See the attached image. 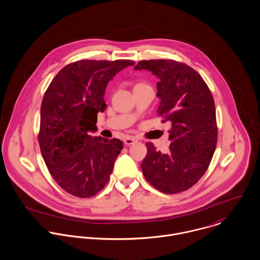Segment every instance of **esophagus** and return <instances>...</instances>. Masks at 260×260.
<instances>
[{"label": "esophagus", "instance_id": "34e87169", "mask_svg": "<svg viewBox=\"0 0 260 260\" xmlns=\"http://www.w3.org/2000/svg\"><path fill=\"white\" fill-rule=\"evenodd\" d=\"M137 142V140L135 139V138H133V137H126L125 139H124V143L126 144V145H132V144H134V143H136Z\"/></svg>", "mask_w": 260, "mask_h": 260}]
</instances>
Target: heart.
I'll return each mask as SVG.
<instances>
[{
  "mask_svg": "<svg viewBox=\"0 0 260 260\" xmlns=\"http://www.w3.org/2000/svg\"><path fill=\"white\" fill-rule=\"evenodd\" d=\"M138 85H145V84H138Z\"/></svg>",
  "mask_w": 260,
  "mask_h": 260,
  "instance_id": "b5f03b06",
  "label": "heart"
}]
</instances>
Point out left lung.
<instances>
[{
  "instance_id": "8db88e82",
  "label": "left lung",
  "mask_w": 260,
  "mask_h": 260,
  "mask_svg": "<svg viewBox=\"0 0 260 260\" xmlns=\"http://www.w3.org/2000/svg\"><path fill=\"white\" fill-rule=\"evenodd\" d=\"M135 70H148L159 78L158 116L171 122L168 152L147 142L141 163L144 177L157 190L176 194L198 182L206 172L217 144L214 99L203 78L175 60H143Z\"/></svg>"
}]
</instances>
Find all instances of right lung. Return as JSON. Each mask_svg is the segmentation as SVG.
<instances>
[{"label": "right lung", "instance_id": "1", "mask_svg": "<svg viewBox=\"0 0 260 260\" xmlns=\"http://www.w3.org/2000/svg\"><path fill=\"white\" fill-rule=\"evenodd\" d=\"M134 65L130 60H80L50 83L42 106L38 140L47 168L66 192L89 198L104 188L123 148L116 138L93 137L97 113L105 111V89L112 78Z\"/></svg>", "mask_w": 260, "mask_h": 260}]
</instances>
